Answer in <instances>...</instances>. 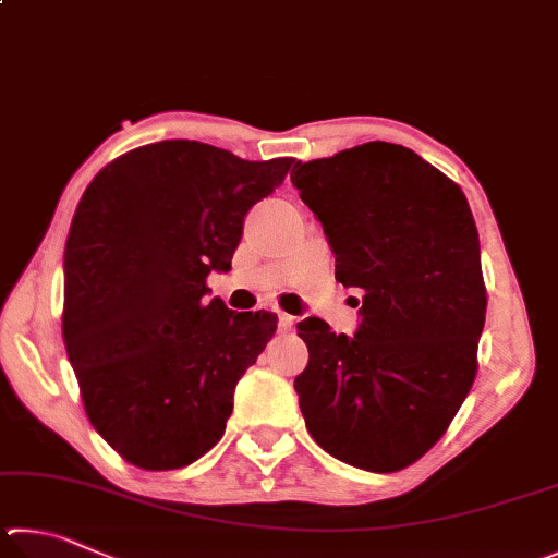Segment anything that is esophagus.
Returning a JSON list of instances; mask_svg holds the SVG:
<instances>
[{
	"label": "esophagus",
	"instance_id": "obj_1",
	"mask_svg": "<svg viewBox=\"0 0 558 558\" xmlns=\"http://www.w3.org/2000/svg\"><path fill=\"white\" fill-rule=\"evenodd\" d=\"M294 324H296L294 316H289V314H284V311H279V328L281 330H291V328H294Z\"/></svg>",
	"mask_w": 558,
	"mask_h": 558
}]
</instances>
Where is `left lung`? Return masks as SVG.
Wrapping results in <instances>:
<instances>
[{
    "label": "left lung",
    "instance_id": "left-lung-1",
    "mask_svg": "<svg viewBox=\"0 0 558 558\" xmlns=\"http://www.w3.org/2000/svg\"><path fill=\"white\" fill-rule=\"evenodd\" d=\"M291 183L324 225L336 279L363 291L355 336L320 318L296 326L308 348L294 379L306 428L348 465L402 471L446 434L477 373L487 296L471 205L389 142L296 161Z\"/></svg>",
    "mask_w": 558,
    "mask_h": 558
}]
</instances>
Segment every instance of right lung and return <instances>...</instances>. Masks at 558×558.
Masks as SVG:
<instances>
[{"mask_svg":"<svg viewBox=\"0 0 558 558\" xmlns=\"http://www.w3.org/2000/svg\"><path fill=\"white\" fill-rule=\"evenodd\" d=\"M291 163L166 140L85 189L65 242L63 340L87 418L126 463L175 471L222 438L277 314L208 301L205 279L230 269L244 215Z\"/></svg>","mask_w":558,"mask_h":558,"instance_id":"add662e5","label":"right lung"}]
</instances>
